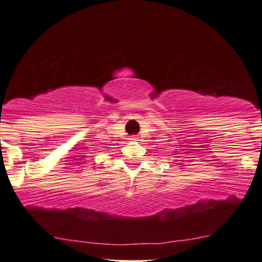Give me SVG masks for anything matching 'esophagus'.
Instances as JSON below:
<instances>
[{"mask_svg": "<svg viewBox=\"0 0 262 262\" xmlns=\"http://www.w3.org/2000/svg\"><path fill=\"white\" fill-rule=\"evenodd\" d=\"M130 140H132V141H138V138H137V137H132Z\"/></svg>", "mask_w": 262, "mask_h": 262, "instance_id": "esophagus-1", "label": "esophagus"}]
</instances>
